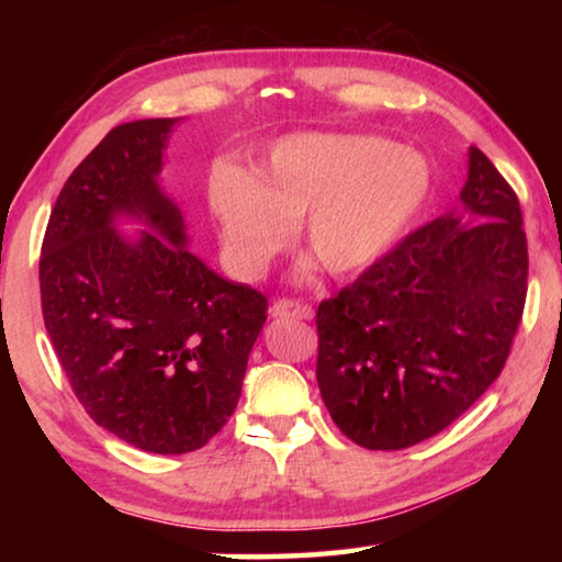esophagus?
I'll use <instances>...</instances> for the list:
<instances>
[{
    "label": "esophagus",
    "instance_id": "34e87169",
    "mask_svg": "<svg viewBox=\"0 0 562 562\" xmlns=\"http://www.w3.org/2000/svg\"><path fill=\"white\" fill-rule=\"evenodd\" d=\"M270 315L278 317V319H312V307H307V304H302L297 300H274L272 307H270Z\"/></svg>",
    "mask_w": 562,
    "mask_h": 562
}]
</instances>
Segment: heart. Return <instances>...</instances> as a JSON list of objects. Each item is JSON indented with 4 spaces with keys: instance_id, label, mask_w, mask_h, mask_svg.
<instances>
[{
    "instance_id": "1",
    "label": "heart",
    "mask_w": 562,
    "mask_h": 562,
    "mask_svg": "<svg viewBox=\"0 0 562 562\" xmlns=\"http://www.w3.org/2000/svg\"><path fill=\"white\" fill-rule=\"evenodd\" d=\"M429 190V168L376 136L300 133L280 138L252 173L217 164L207 201L227 258L258 274L302 227L310 260L335 278L372 268L396 243Z\"/></svg>"
}]
</instances>
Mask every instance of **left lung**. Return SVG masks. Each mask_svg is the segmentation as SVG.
Instances as JSON below:
<instances>
[{
  "label": "left lung",
  "mask_w": 562,
  "mask_h": 562,
  "mask_svg": "<svg viewBox=\"0 0 562 562\" xmlns=\"http://www.w3.org/2000/svg\"><path fill=\"white\" fill-rule=\"evenodd\" d=\"M461 213L406 235L319 304L317 384L372 451L431 439L496 382L528 292L518 195L471 146Z\"/></svg>",
  "instance_id": "1"
}]
</instances>
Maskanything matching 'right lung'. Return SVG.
<instances>
[{
  "label": "right lung",
  "mask_w": 562,
  "mask_h": 562,
  "mask_svg": "<svg viewBox=\"0 0 562 562\" xmlns=\"http://www.w3.org/2000/svg\"><path fill=\"white\" fill-rule=\"evenodd\" d=\"M178 119L121 123L76 166L46 225L44 327L76 398L140 451L188 453L223 429L243 392L268 297L188 250L160 190ZM119 216L151 227L115 231Z\"/></svg>",
  "instance_id": "1"
}]
</instances>
